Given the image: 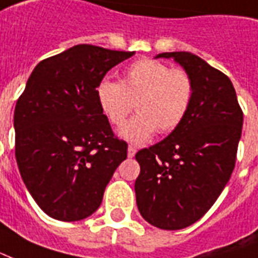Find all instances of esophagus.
<instances>
[{
    "mask_svg": "<svg viewBox=\"0 0 258 258\" xmlns=\"http://www.w3.org/2000/svg\"><path fill=\"white\" fill-rule=\"evenodd\" d=\"M135 153H137V149L134 146H128V149H127V156L130 158H133L135 156Z\"/></svg>",
    "mask_w": 258,
    "mask_h": 258,
    "instance_id": "34e87169",
    "label": "esophagus"
}]
</instances>
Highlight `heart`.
<instances>
[{"label": "heart", "instance_id": "obj_1", "mask_svg": "<svg viewBox=\"0 0 258 258\" xmlns=\"http://www.w3.org/2000/svg\"><path fill=\"white\" fill-rule=\"evenodd\" d=\"M95 95L105 117L116 127L123 125L135 104L138 113L119 135L130 144L144 145L157 131L168 134L182 124L194 97V83L186 71L144 58L124 71L120 83L101 82Z\"/></svg>", "mask_w": 258, "mask_h": 258}]
</instances>
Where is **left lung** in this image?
Returning a JSON list of instances; mask_svg holds the SVG:
<instances>
[{"mask_svg": "<svg viewBox=\"0 0 258 258\" xmlns=\"http://www.w3.org/2000/svg\"><path fill=\"white\" fill-rule=\"evenodd\" d=\"M188 72L194 97L182 124L161 142L135 154L139 213L161 230H182L200 220L230 180L241 139L242 113L223 72L192 53H160Z\"/></svg>", "mask_w": 258, "mask_h": 258, "instance_id": "8db88e82", "label": "left lung"}]
</instances>
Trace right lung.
<instances>
[{"label": "right lung", "mask_w": 258, "mask_h": 258, "mask_svg": "<svg viewBox=\"0 0 258 258\" xmlns=\"http://www.w3.org/2000/svg\"><path fill=\"white\" fill-rule=\"evenodd\" d=\"M134 54L72 46L41 61L17 100V167L38 207L56 220L93 215L127 158V144L113 137L95 90L108 71Z\"/></svg>", "instance_id": "obj_1"}]
</instances>
